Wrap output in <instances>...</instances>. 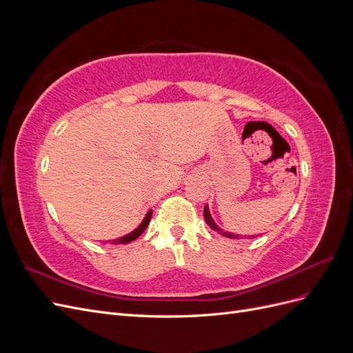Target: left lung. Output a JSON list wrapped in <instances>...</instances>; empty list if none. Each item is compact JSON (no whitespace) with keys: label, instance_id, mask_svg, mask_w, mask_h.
Masks as SVG:
<instances>
[{"label":"left lung","instance_id":"left-lung-1","mask_svg":"<svg viewBox=\"0 0 353 353\" xmlns=\"http://www.w3.org/2000/svg\"><path fill=\"white\" fill-rule=\"evenodd\" d=\"M203 215H205V221H206V223L208 225L212 228V230H215L216 232H219V234H222V236H225V237H230V239H239V236H232V234H230V232H225V231H222L215 222H213V219H212V216H210V213H209V208L208 206H205V210H203Z\"/></svg>","mask_w":353,"mask_h":353}]
</instances>
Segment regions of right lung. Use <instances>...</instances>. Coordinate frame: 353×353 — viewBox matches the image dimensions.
I'll return each mask as SVG.
<instances>
[{"label": "right lung", "mask_w": 353, "mask_h": 353, "mask_svg": "<svg viewBox=\"0 0 353 353\" xmlns=\"http://www.w3.org/2000/svg\"><path fill=\"white\" fill-rule=\"evenodd\" d=\"M150 219H152V210L147 213V215H145L144 221L141 222V225H140V227H138L137 230H134L132 232L128 234V236H125V237H121V239H116V240H113L112 243H113V244H121V243L126 244V243H131V241H134L135 239L140 237L141 234L145 231L147 225H148V223H150Z\"/></svg>", "instance_id": "add662e5"}]
</instances>
